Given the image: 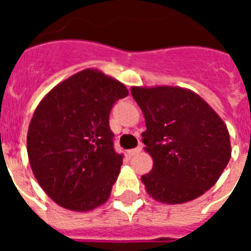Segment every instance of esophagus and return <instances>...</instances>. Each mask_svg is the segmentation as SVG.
<instances>
[{
	"label": "esophagus",
	"instance_id": "esophagus-1",
	"mask_svg": "<svg viewBox=\"0 0 251 251\" xmlns=\"http://www.w3.org/2000/svg\"><path fill=\"white\" fill-rule=\"evenodd\" d=\"M141 151H142V147H137V148H134V150H129V151H128L127 154L129 157L137 156V154H139V153H141Z\"/></svg>",
	"mask_w": 251,
	"mask_h": 251
}]
</instances>
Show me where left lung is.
<instances>
[{
	"mask_svg": "<svg viewBox=\"0 0 251 251\" xmlns=\"http://www.w3.org/2000/svg\"><path fill=\"white\" fill-rule=\"evenodd\" d=\"M145 117L150 174L141 177L152 199L167 205L192 201L220 178L231 157L226 124L207 101L181 86H132Z\"/></svg>",
	"mask_w": 251,
	"mask_h": 251,
	"instance_id": "obj_1",
	"label": "left lung"
}]
</instances>
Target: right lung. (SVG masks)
<instances>
[{"label":"right lung","mask_w":251,"mask_h":251,"mask_svg":"<svg viewBox=\"0 0 251 251\" xmlns=\"http://www.w3.org/2000/svg\"><path fill=\"white\" fill-rule=\"evenodd\" d=\"M128 95L123 83L84 69L41 99L27 130L31 170L61 207L88 212L108 201L123 156L113 148L109 113Z\"/></svg>","instance_id":"right-lung-1"}]
</instances>
